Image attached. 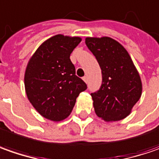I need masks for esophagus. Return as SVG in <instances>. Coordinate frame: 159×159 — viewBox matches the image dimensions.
<instances>
[{
    "mask_svg": "<svg viewBox=\"0 0 159 159\" xmlns=\"http://www.w3.org/2000/svg\"><path fill=\"white\" fill-rule=\"evenodd\" d=\"M83 80H84L85 83L87 84V83H88V76H86V75H85V76H84V77H83Z\"/></svg>",
    "mask_w": 159,
    "mask_h": 159,
    "instance_id": "1",
    "label": "esophagus"
}]
</instances>
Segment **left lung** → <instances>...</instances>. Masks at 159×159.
Segmentation results:
<instances>
[{"label":"left lung","instance_id":"1","mask_svg":"<svg viewBox=\"0 0 159 159\" xmlns=\"http://www.w3.org/2000/svg\"><path fill=\"white\" fill-rule=\"evenodd\" d=\"M85 44L96 57L102 72V84L91 93L95 112L106 121L129 115L142 95V82L129 52L108 37L86 38Z\"/></svg>","mask_w":159,"mask_h":159}]
</instances>
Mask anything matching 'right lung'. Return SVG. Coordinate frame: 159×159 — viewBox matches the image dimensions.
I'll return each mask as SVG.
<instances>
[{"label":"right lung","instance_id":"1","mask_svg":"<svg viewBox=\"0 0 159 159\" xmlns=\"http://www.w3.org/2000/svg\"><path fill=\"white\" fill-rule=\"evenodd\" d=\"M82 39L59 34L48 39L30 58L25 75L26 95L43 117L61 121L69 116L80 92L87 89L75 75L70 54Z\"/></svg>","mask_w":159,"mask_h":159}]
</instances>
